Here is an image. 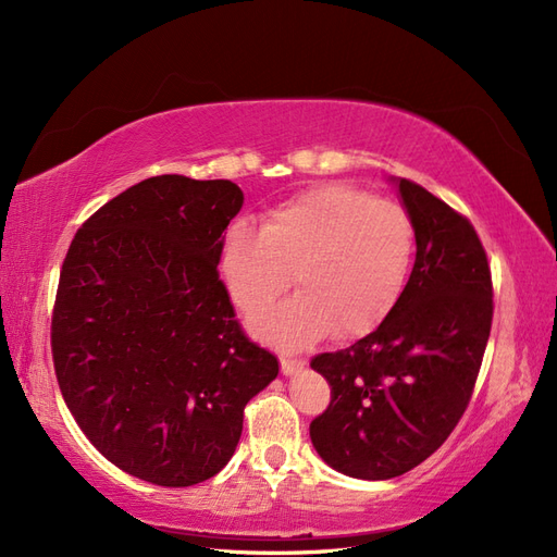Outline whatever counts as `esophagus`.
<instances>
[{
	"label": "esophagus",
	"instance_id": "1",
	"mask_svg": "<svg viewBox=\"0 0 557 557\" xmlns=\"http://www.w3.org/2000/svg\"><path fill=\"white\" fill-rule=\"evenodd\" d=\"M301 367H305V360L281 356V372H283V374H295V372H299Z\"/></svg>",
	"mask_w": 557,
	"mask_h": 557
}]
</instances>
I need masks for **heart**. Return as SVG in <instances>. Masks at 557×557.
Here are the masks:
<instances>
[{"mask_svg": "<svg viewBox=\"0 0 557 557\" xmlns=\"http://www.w3.org/2000/svg\"><path fill=\"white\" fill-rule=\"evenodd\" d=\"M416 250L409 213L346 183L318 185L262 215L260 232L234 225L218 274L244 315H258L293 281L299 295L252 323L278 346L327 332L356 339L383 325L407 285Z\"/></svg>", "mask_w": 557, "mask_h": 557, "instance_id": "obj_1", "label": "heart"}]
</instances>
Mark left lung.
Returning a JSON list of instances; mask_svg holds the SVG:
<instances>
[{"mask_svg":"<svg viewBox=\"0 0 557 557\" xmlns=\"http://www.w3.org/2000/svg\"><path fill=\"white\" fill-rule=\"evenodd\" d=\"M416 232L409 283L383 325L311 367L330 383L309 425L330 467L352 479L407 474L440 448L474 393L493 325V276L469 218L399 178Z\"/></svg>","mask_w":557,"mask_h":557,"instance_id":"left-lung-1","label":"left lung"}]
</instances>
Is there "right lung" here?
Here are the masks:
<instances>
[{
    "label": "right lung",
    "instance_id": "add662e5",
    "mask_svg": "<svg viewBox=\"0 0 557 557\" xmlns=\"http://www.w3.org/2000/svg\"><path fill=\"white\" fill-rule=\"evenodd\" d=\"M242 205L232 181L146 178L97 209L62 262L50 320L58 385L90 444L141 481L215 476L248 399L278 374L218 274Z\"/></svg>",
    "mask_w": 557,
    "mask_h": 557
}]
</instances>
